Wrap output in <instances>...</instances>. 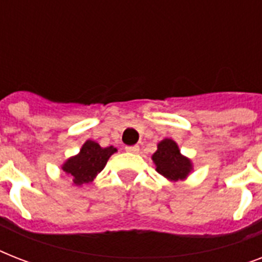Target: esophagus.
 Masks as SVG:
<instances>
[{
    "instance_id": "1",
    "label": "esophagus",
    "mask_w": 262,
    "mask_h": 262,
    "mask_svg": "<svg viewBox=\"0 0 262 262\" xmlns=\"http://www.w3.org/2000/svg\"><path fill=\"white\" fill-rule=\"evenodd\" d=\"M125 149H126L127 152H132V154H137V152L140 151V147L139 145H127Z\"/></svg>"
}]
</instances>
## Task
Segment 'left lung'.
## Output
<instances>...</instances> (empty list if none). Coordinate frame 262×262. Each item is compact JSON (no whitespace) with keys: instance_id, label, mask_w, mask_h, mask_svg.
Returning a JSON list of instances; mask_svg holds the SVG:
<instances>
[{"instance_id":"left-lung-1","label":"left lung","mask_w":262,"mask_h":262,"mask_svg":"<svg viewBox=\"0 0 262 262\" xmlns=\"http://www.w3.org/2000/svg\"><path fill=\"white\" fill-rule=\"evenodd\" d=\"M156 171L171 181L186 178L191 170L190 160L181 155L175 141L164 139L158 144V151L152 155Z\"/></svg>"}]
</instances>
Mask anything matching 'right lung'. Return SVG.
I'll return each instance as SVG.
<instances>
[{"instance_id": "add662e5", "label": "right lung", "mask_w": 262, "mask_h": 262, "mask_svg": "<svg viewBox=\"0 0 262 262\" xmlns=\"http://www.w3.org/2000/svg\"><path fill=\"white\" fill-rule=\"evenodd\" d=\"M114 152V147L102 148L95 141H85L79 155L67 160L62 170L72 177L75 185H83L91 182L106 166L107 160Z\"/></svg>"}]
</instances>
